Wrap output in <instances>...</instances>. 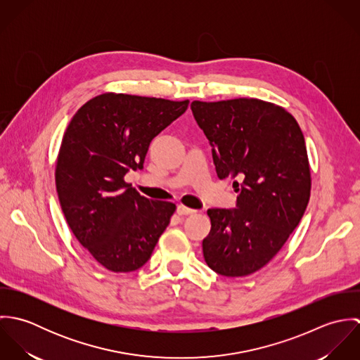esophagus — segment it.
I'll return each instance as SVG.
<instances>
[{
    "instance_id": "34e87169",
    "label": "esophagus",
    "mask_w": 360,
    "mask_h": 360,
    "mask_svg": "<svg viewBox=\"0 0 360 360\" xmlns=\"http://www.w3.org/2000/svg\"><path fill=\"white\" fill-rule=\"evenodd\" d=\"M177 213H179L180 216H188V214L197 213V210H195V209H191V207H188V206L179 205L177 206Z\"/></svg>"
}]
</instances>
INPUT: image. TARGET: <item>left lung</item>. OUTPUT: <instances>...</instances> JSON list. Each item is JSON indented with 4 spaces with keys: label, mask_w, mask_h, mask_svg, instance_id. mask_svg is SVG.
<instances>
[{
    "label": "left lung",
    "mask_w": 360,
    "mask_h": 360,
    "mask_svg": "<svg viewBox=\"0 0 360 360\" xmlns=\"http://www.w3.org/2000/svg\"><path fill=\"white\" fill-rule=\"evenodd\" d=\"M219 179H236L237 207H210L202 241L206 264L226 277L266 266L300 224L311 174L304 134L283 106L257 98L193 101Z\"/></svg>",
    "instance_id": "obj_1"
}]
</instances>
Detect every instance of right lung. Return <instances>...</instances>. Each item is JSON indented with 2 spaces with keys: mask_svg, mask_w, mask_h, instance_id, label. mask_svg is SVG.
I'll use <instances>...</instances> for the list:
<instances>
[{
  "mask_svg": "<svg viewBox=\"0 0 360 360\" xmlns=\"http://www.w3.org/2000/svg\"><path fill=\"white\" fill-rule=\"evenodd\" d=\"M188 103L103 93L66 127L55 165L59 204L77 241L109 271L144 266L170 223L176 205L140 195L124 176L143 167L151 141Z\"/></svg>",
  "mask_w": 360,
  "mask_h": 360,
  "instance_id": "1",
  "label": "right lung"
}]
</instances>
